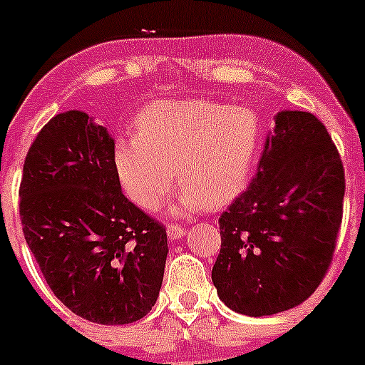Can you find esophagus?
Returning a JSON list of instances; mask_svg holds the SVG:
<instances>
[{"label":"esophagus","instance_id":"34e87169","mask_svg":"<svg viewBox=\"0 0 365 365\" xmlns=\"http://www.w3.org/2000/svg\"><path fill=\"white\" fill-rule=\"evenodd\" d=\"M165 233H168L169 240H180V238L185 237V230L182 226H176V224H168Z\"/></svg>","mask_w":365,"mask_h":365}]
</instances>
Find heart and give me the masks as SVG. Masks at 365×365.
<instances>
[{"instance_id":"obj_1","label":"heart","mask_w":365,"mask_h":365,"mask_svg":"<svg viewBox=\"0 0 365 365\" xmlns=\"http://www.w3.org/2000/svg\"><path fill=\"white\" fill-rule=\"evenodd\" d=\"M135 138L118 139L114 168L125 194L155 210L175 183L183 187L178 215L220 208L249 183L261 145V121L251 108L210 98L155 101L135 116Z\"/></svg>"}]
</instances>
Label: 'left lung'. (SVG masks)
I'll return each mask as SVG.
<instances>
[{
	"mask_svg": "<svg viewBox=\"0 0 365 365\" xmlns=\"http://www.w3.org/2000/svg\"><path fill=\"white\" fill-rule=\"evenodd\" d=\"M249 189L220 215L212 282L238 314L270 316L307 300L332 261L342 220L344 169L311 113L274 116Z\"/></svg>",
	"mask_w": 365,
	"mask_h": 365,
	"instance_id": "8db88e82",
	"label": "left lung"
}]
</instances>
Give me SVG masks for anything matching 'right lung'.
<instances>
[{"mask_svg":"<svg viewBox=\"0 0 365 365\" xmlns=\"http://www.w3.org/2000/svg\"><path fill=\"white\" fill-rule=\"evenodd\" d=\"M19 197L26 244L73 314L127 325L152 311L168 235L121 192L108 128L76 109L56 114L26 155Z\"/></svg>","mask_w":365,"mask_h":365,"instance_id":"obj_1","label":"right lung"}]
</instances>
